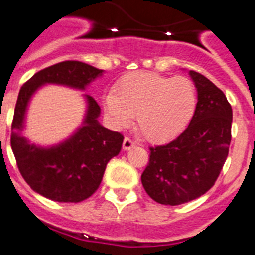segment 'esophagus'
<instances>
[{
    "label": "esophagus",
    "mask_w": 255,
    "mask_h": 255,
    "mask_svg": "<svg viewBox=\"0 0 255 255\" xmlns=\"http://www.w3.org/2000/svg\"><path fill=\"white\" fill-rule=\"evenodd\" d=\"M136 145L133 142V140L129 137H126L124 138V141H123V149H126V150H128V149H131L133 148V146Z\"/></svg>",
    "instance_id": "34e87169"
}]
</instances>
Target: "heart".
<instances>
[{
  "label": "heart",
  "mask_w": 255,
  "mask_h": 255,
  "mask_svg": "<svg viewBox=\"0 0 255 255\" xmlns=\"http://www.w3.org/2000/svg\"><path fill=\"white\" fill-rule=\"evenodd\" d=\"M196 102L195 85L190 78L134 72L118 81L103 106L114 128L128 127L136 114L138 128L148 140L166 141L187 127Z\"/></svg>",
  "instance_id": "heart-1"
}]
</instances>
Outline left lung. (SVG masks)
Masks as SVG:
<instances>
[{
	"instance_id": "8db88e82",
	"label": "left lung",
	"mask_w": 255,
	"mask_h": 255,
	"mask_svg": "<svg viewBox=\"0 0 255 255\" xmlns=\"http://www.w3.org/2000/svg\"><path fill=\"white\" fill-rule=\"evenodd\" d=\"M195 114L185 131L167 144L150 146L141 182L153 200L178 206L206 194L215 185L228 157L232 106L225 94L195 70Z\"/></svg>"
}]
</instances>
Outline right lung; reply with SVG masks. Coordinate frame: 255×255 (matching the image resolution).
<instances>
[{"instance_id": "1", "label": "right lung", "mask_w": 255, "mask_h": 255, "mask_svg": "<svg viewBox=\"0 0 255 255\" xmlns=\"http://www.w3.org/2000/svg\"><path fill=\"white\" fill-rule=\"evenodd\" d=\"M99 74H102L101 69L68 60L39 70L20 88L10 142L20 175L27 185L44 198L78 203L92 196L102 182L107 162L121 152L124 137L98 123L101 107L93 97L86 95L89 106L84 126L60 145L38 148L20 136L27 103L40 85L60 84L85 89Z\"/></svg>"}]
</instances>
